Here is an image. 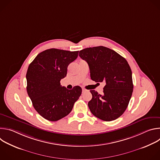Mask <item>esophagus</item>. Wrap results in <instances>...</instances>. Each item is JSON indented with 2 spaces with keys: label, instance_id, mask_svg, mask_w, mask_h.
Instances as JSON below:
<instances>
[{
  "label": "esophagus",
  "instance_id": "obj_1",
  "mask_svg": "<svg viewBox=\"0 0 160 160\" xmlns=\"http://www.w3.org/2000/svg\"><path fill=\"white\" fill-rule=\"evenodd\" d=\"M86 91H87V89H85V88H82V92H86Z\"/></svg>",
  "mask_w": 160,
  "mask_h": 160
}]
</instances>
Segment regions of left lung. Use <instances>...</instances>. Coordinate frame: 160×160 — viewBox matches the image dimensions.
<instances>
[{"instance_id":"left-lung-1","label":"left lung","mask_w":160,"mask_h":160,"mask_svg":"<svg viewBox=\"0 0 160 160\" xmlns=\"http://www.w3.org/2000/svg\"><path fill=\"white\" fill-rule=\"evenodd\" d=\"M79 56L88 64L90 78L106 83L102 95L90 90L92 98L88 108L97 118L106 122L117 119L126 110L133 92L132 70L127 60L103 46L84 49Z\"/></svg>"}]
</instances>
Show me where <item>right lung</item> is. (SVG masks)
<instances>
[{"label":"right lung","mask_w":160,"mask_h":160,"mask_svg":"<svg viewBox=\"0 0 160 160\" xmlns=\"http://www.w3.org/2000/svg\"><path fill=\"white\" fill-rule=\"evenodd\" d=\"M78 54V51L47 49L30 64L26 75L27 92L35 109L45 119L56 122L65 117L80 98V87L69 90L60 83Z\"/></svg>","instance_id":"obj_1"}]
</instances>
